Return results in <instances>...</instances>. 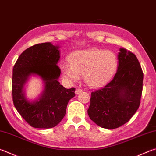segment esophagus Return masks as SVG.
<instances>
[{
  "mask_svg": "<svg viewBox=\"0 0 156 156\" xmlns=\"http://www.w3.org/2000/svg\"><path fill=\"white\" fill-rule=\"evenodd\" d=\"M81 92H82V89H77L75 91L76 94H79V93H80Z\"/></svg>",
  "mask_w": 156,
  "mask_h": 156,
  "instance_id": "1",
  "label": "esophagus"
}]
</instances>
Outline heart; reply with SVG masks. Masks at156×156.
Wrapping results in <instances>:
<instances>
[{"label": "heart", "mask_w": 156, "mask_h": 156, "mask_svg": "<svg viewBox=\"0 0 156 156\" xmlns=\"http://www.w3.org/2000/svg\"><path fill=\"white\" fill-rule=\"evenodd\" d=\"M69 63L61 66L62 74L70 81L84 76L88 86L98 88L111 80L117 67V56L112 51L100 49L78 50L69 57Z\"/></svg>", "instance_id": "b5f03b06"}]
</instances>
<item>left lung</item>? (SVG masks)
I'll return each mask as SVG.
<instances>
[{
    "mask_svg": "<svg viewBox=\"0 0 156 156\" xmlns=\"http://www.w3.org/2000/svg\"><path fill=\"white\" fill-rule=\"evenodd\" d=\"M117 72L112 80L92 92L88 115L103 128L115 129L127 123L140 104L143 72L134 54L120 48Z\"/></svg>",
    "mask_w": 156,
    "mask_h": 156,
    "instance_id": "obj_1",
    "label": "left lung"
}]
</instances>
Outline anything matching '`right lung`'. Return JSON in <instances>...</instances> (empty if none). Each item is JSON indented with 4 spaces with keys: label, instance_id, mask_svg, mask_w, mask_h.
Wrapping results in <instances>:
<instances>
[{
    "label": "right lung",
    "instance_id": "add662e5",
    "mask_svg": "<svg viewBox=\"0 0 156 156\" xmlns=\"http://www.w3.org/2000/svg\"><path fill=\"white\" fill-rule=\"evenodd\" d=\"M58 46L50 42L38 44L25 50L13 68L12 97L14 106L22 118L35 128H52L65 117L69 101L75 96V88L66 89L58 79L61 69ZM31 75L44 82V90L39 99L29 101L23 86Z\"/></svg>",
    "mask_w": 156,
    "mask_h": 156
}]
</instances>
